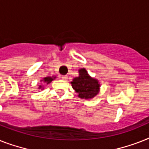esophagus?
Segmentation results:
<instances>
[{"mask_svg":"<svg viewBox=\"0 0 149 149\" xmlns=\"http://www.w3.org/2000/svg\"><path fill=\"white\" fill-rule=\"evenodd\" d=\"M62 79H64V80H66V79H68V76H66V75H65V76H62Z\"/></svg>","mask_w":149,"mask_h":149,"instance_id":"obj_1","label":"esophagus"}]
</instances>
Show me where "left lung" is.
<instances>
[{
  "instance_id": "obj_1",
  "label": "left lung",
  "mask_w": 149,
  "mask_h": 149,
  "mask_svg": "<svg viewBox=\"0 0 149 149\" xmlns=\"http://www.w3.org/2000/svg\"><path fill=\"white\" fill-rule=\"evenodd\" d=\"M71 85L78 97L85 100L93 99L100 91L99 80L90 77L85 68L79 69V77L73 78Z\"/></svg>"
}]
</instances>
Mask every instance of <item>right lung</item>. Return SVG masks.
I'll use <instances>...</instances> for the list:
<instances>
[{
  "label": "right lung",
  "instance_id": "right-lung-1",
  "mask_svg": "<svg viewBox=\"0 0 149 149\" xmlns=\"http://www.w3.org/2000/svg\"><path fill=\"white\" fill-rule=\"evenodd\" d=\"M56 78V77H55V76H54V77H44L43 79H41L40 83H45V84H49V83H51L52 81L54 80V79H55ZM38 89H39V90L40 89V90H43V89H44V86H43V84L40 85V86L38 87Z\"/></svg>",
  "mask_w": 149,
  "mask_h": 149
}]
</instances>
